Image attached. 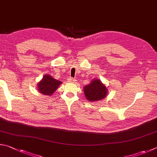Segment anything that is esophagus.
I'll return each mask as SVG.
<instances>
[{
    "label": "esophagus",
    "instance_id": "esophagus-1",
    "mask_svg": "<svg viewBox=\"0 0 157 157\" xmlns=\"http://www.w3.org/2000/svg\"><path fill=\"white\" fill-rule=\"evenodd\" d=\"M68 80H69V82H75V79L73 78H69Z\"/></svg>",
    "mask_w": 157,
    "mask_h": 157
}]
</instances>
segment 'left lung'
<instances>
[{
	"label": "left lung",
	"instance_id": "left-lung-1",
	"mask_svg": "<svg viewBox=\"0 0 157 157\" xmlns=\"http://www.w3.org/2000/svg\"><path fill=\"white\" fill-rule=\"evenodd\" d=\"M84 92L86 98L90 101L101 100L106 96L108 89L101 80L95 79L90 83L84 87Z\"/></svg>",
	"mask_w": 157,
	"mask_h": 157
}]
</instances>
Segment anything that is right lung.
<instances>
[{"label":"right lung","mask_w":157,"mask_h":157,"mask_svg":"<svg viewBox=\"0 0 157 157\" xmlns=\"http://www.w3.org/2000/svg\"><path fill=\"white\" fill-rule=\"evenodd\" d=\"M62 84V82L53 78L49 75H44L43 78L38 83V91L45 95H51Z\"/></svg>","instance_id":"1"}]
</instances>
